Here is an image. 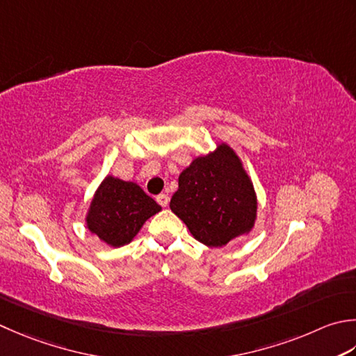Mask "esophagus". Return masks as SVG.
<instances>
[{"label":"esophagus","mask_w":356,"mask_h":356,"mask_svg":"<svg viewBox=\"0 0 356 356\" xmlns=\"http://www.w3.org/2000/svg\"><path fill=\"white\" fill-rule=\"evenodd\" d=\"M156 200H157V204L160 207H168L170 197H168V194H159V196L156 197Z\"/></svg>","instance_id":"1"}]
</instances>
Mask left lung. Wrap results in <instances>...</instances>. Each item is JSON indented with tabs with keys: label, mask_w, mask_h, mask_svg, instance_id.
Here are the masks:
<instances>
[{
	"label": "left lung",
	"mask_w": 356,
	"mask_h": 356,
	"mask_svg": "<svg viewBox=\"0 0 356 356\" xmlns=\"http://www.w3.org/2000/svg\"><path fill=\"white\" fill-rule=\"evenodd\" d=\"M170 208L199 242L224 247L253 228L257 204L239 157L222 143L182 171Z\"/></svg>",
	"instance_id": "1"
}]
</instances>
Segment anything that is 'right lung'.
<instances>
[{
  "label": "right lung",
  "instance_id": "add662e5",
  "mask_svg": "<svg viewBox=\"0 0 356 356\" xmlns=\"http://www.w3.org/2000/svg\"><path fill=\"white\" fill-rule=\"evenodd\" d=\"M160 210L162 207L138 185L108 176L90 202L86 224L108 245L122 247Z\"/></svg>",
  "mask_w": 356,
  "mask_h": 356
}]
</instances>
